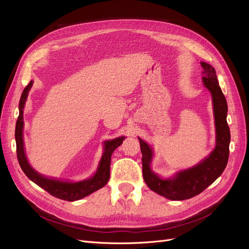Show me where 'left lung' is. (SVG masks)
<instances>
[{
	"label": "left lung",
	"mask_w": 249,
	"mask_h": 249,
	"mask_svg": "<svg viewBox=\"0 0 249 249\" xmlns=\"http://www.w3.org/2000/svg\"><path fill=\"white\" fill-rule=\"evenodd\" d=\"M200 64L203 69V85L212 94L213 101L216 127V145L213 152L196 166L179 171L170 178H162L150 168L153 148L139 138L144 182L150 190L171 200L189 199L201 193L221 176L229 160L231 133L227 122V100L218 84L214 67L206 62H200Z\"/></svg>",
	"instance_id": "8db88e82"
}]
</instances>
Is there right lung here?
<instances>
[{
  "mask_svg": "<svg viewBox=\"0 0 249 249\" xmlns=\"http://www.w3.org/2000/svg\"><path fill=\"white\" fill-rule=\"evenodd\" d=\"M33 85V81H30L29 84L25 87L24 91L21 93L19 100V115L17 120L16 125V141H17V155L18 160L20 165V168L25 172V175L34 182L36 185L41 187L42 189L49 192L53 196L57 198L74 201L79 200L87 195L93 193L94 191L101 189L105 185L108 183L110 178V164H111V156L117 148L125 137H118L112 140H108L104 142V154L99 164L95 175L88 179L81 180L77 183L63 182V180H58L55 178H49L39 175L38 172L35 171L31 165L29 164L27 157L25 154L24 147V138H22V130H24V113L25 104L28 97V93Z\"/></svg>",
  "mask_w": 249,
  "mask_h": 249,
  "instance_id": "1",
  "label": "right lung"
}]
</instances>
